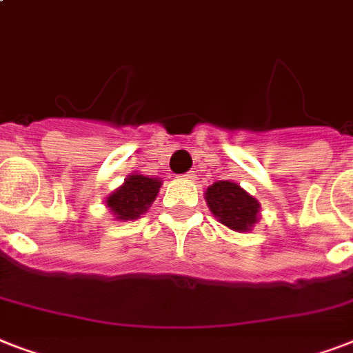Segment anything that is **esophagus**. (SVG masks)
Listing matches in <instances>:
<instances>
[{
  "instance_id": "obj_1",
  "label": "esophagus",
  "mask_w": 353,
  "mask_h": 353,
  "mask_svg": "<svg viewBox=\"0 0 353 353\" xmlns=\"http://www.w3.org/2000/svg\"><path fill=\"white\" fill-rule=\"evenodd\" d=\"M183 177H185V179H188V181H192V179H194V172H187V174H185V176H183Z\"/></svg>"
}]
</instances>
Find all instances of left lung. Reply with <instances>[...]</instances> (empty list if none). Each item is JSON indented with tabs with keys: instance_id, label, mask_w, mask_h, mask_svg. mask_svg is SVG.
Returning <instances> with one entry per match:
<instances>
[{
	"instance_id": "8db88e82",
	"label": "left lung",
	"mask_w": 353,
	"mask_h": 353,
	"mask_svg": "<svg viewBox=\"0 0 353 353\" xmlns=\"http://www.w3.org/2000/svg\"><path fill=\"white\" fill-rule=\"evenodd\" d=\"M207 205L212 214L232 231H249L258 220V201L231 181H218L207 188Z\"/></svg>"
}]
</instances>
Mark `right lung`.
<instances>
[{
    "mask_svg": "<svg viewBox=\"0 0 353 353\" xmlns=\"http://www.w3.org/2000/svg\"><path fill=\"white\" fill-rule=\"evenodd\" d=\"M161 181L146 176H130L119 190L108 198V207L119 220H135L148 209L159 192Z\"/></svg>",
    "mask_w": 353,
    "mask_h": 353,
    "instance_id": "1",
    "label": "right lung"
}]
</instances>
